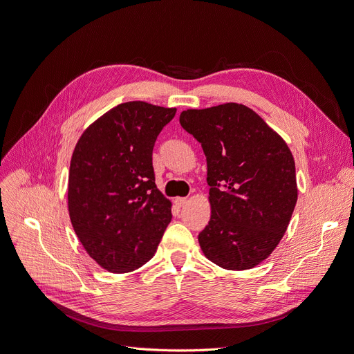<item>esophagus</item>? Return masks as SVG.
<instances>
[{"instance_id":"esophagus-1","label":"esophagus","mask_w":354,"mask_h":354,"mask_svg":"<svg viewBox=\"0 0 354 354\" xmlns=\"http://www.w3.org/2000/svg\"><path fill=\"white\" fill-rule=\"evenodd\" d=\"M186 203H187V198H186V197H177V198H176V205H177L178 207H183Z\"/></svg>"}]
</instances>
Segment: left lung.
<instances>
[{"mask_svg": "<svg viewBox=\"0 0 354 354\" xmlns=\"http://www.w3.org/2000/svg\"><path fill=\"white\" fill-rule=\"evenodd\" d=\"M207 160L210 222L198 234L205 257L229 271L259 265L281 242L297 203L287 142L242 104L180 113Z\"/></svg>", "mask_w": 354, "mask_h": 354, "instance_id": "left-lung-1", "label": "left lung"}]
</instances>
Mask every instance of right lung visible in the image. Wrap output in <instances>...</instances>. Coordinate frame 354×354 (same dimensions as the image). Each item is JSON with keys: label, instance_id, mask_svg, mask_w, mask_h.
<instances>
[{"label": "right lung", "instance_id": "obj_1", "mask_svg": "<svg viewBox=\"0 0 354 354\" xmlns=\"http://www.w3.org/2000/svg\"><path fill=\"white\" fill-rule=\"evenodd\" d=\"M176 108L132 100L99 116L72 154L67 209L88 255L115 274L154 257L171 222V201L156 186L153 148Z\"/></svg>", "mask_w": 354, "mask_h": 354}]
</instances>
